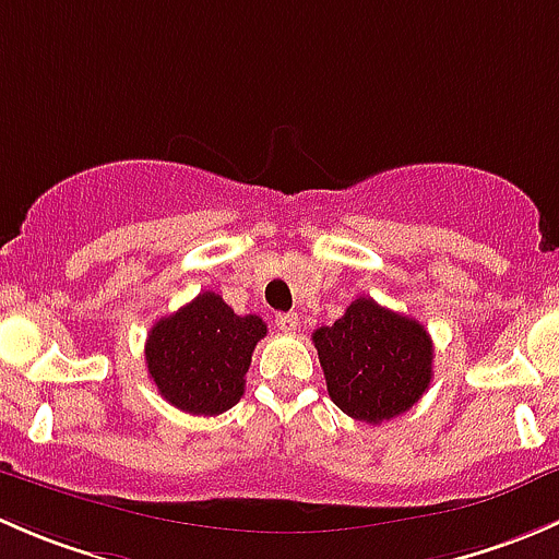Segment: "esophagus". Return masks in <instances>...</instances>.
Listing matches in <instances>:
<instances>
[{"instance_id": "esophagus-1", "label": "esophagus", "mask_w": 559, "mask_h": 559, "mask_svg": "<svg viewBox=\"0 0 559 559\" xmlns=\"http://www.w3.org/2000/svg\"><path fill=\"white\" fill-rule=\"evenodd\" d=\"M275 326H278L281 332H286V335H292V332L300 326V316H297V313H278V316H275Z\"/></svg>"}]
</instances>
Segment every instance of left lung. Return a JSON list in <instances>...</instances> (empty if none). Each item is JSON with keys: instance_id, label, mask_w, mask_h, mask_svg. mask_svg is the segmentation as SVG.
Segmentation results:
<instances>
[{"instance_id": "left-lung-1", "label": "left lung", "mask_w": 559, "mask_h": 559, "mask_svg": "<svg viewBox=\"0 0 559 559\" xmlns=\"http://www.w3.org/2000/svg\"><path fill=\"white\" fill-rule=\"evenodd\" d=\"M326 392L357 421L381 425L419 403L432 379V341L416 319L359 297L313 332Z\"/></svg>"}]
</instances>
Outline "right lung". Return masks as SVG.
<instances>
[{
	"mask_svg": "<svg viewBox=\"0 0 559 559\" xmlns=\"http://www.w3.org/2000/svg\"><path fill=\"white\" fill-rule=\"evenodd\" d=\"M264 335L267 324L259 316H238L222 295L202 292L151 326L145 365L167 403L216 416L243 397L253 346Z\"/></svg>",
	"mask_w": 559,
	"mask_h": 559,
	"instance_id": "1",
	"label": "right lung"
}]
</instances>
